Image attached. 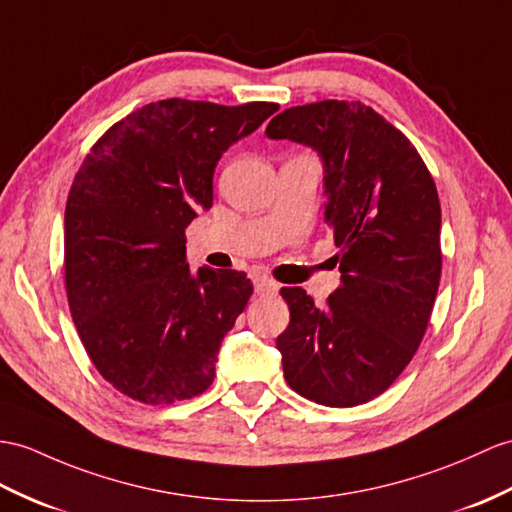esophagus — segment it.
<instances>
[{
  "label": "esophagus",
  "instance_id": "esophagus-1",
  "mask_svg": "<svg viewBox=\"0 0 512 512\" xmlns=\"http://www.w3.org/2000/svg\"><path fill=\"white\" fill-rule=\"evenodd\" d=\"M254 289H256L258 295H276L278 289H280V284L273 282L267 276H256L254 278Z\"/></svg>",
  "mask_w": 512,
  "mask_h": 512
}]
</instances>
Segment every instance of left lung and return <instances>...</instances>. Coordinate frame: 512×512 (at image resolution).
I'll return each instance as SVG.
<instances>
[{
	"label": "left lung",
	"mask_w": 512,
	"mask_h": 512,
	"mask_svg": "<svg viewBox=\"0 0 512 512\" xmlns=\"http://www.w3.org/2000/svg\"><path fill=\"white\" fill-rule=\"evenodd\" d=\"M265 132L319 154L341 263L323 310L299 286L280 291L291 310L276 341L284 378L323 406L365 404L397 380L428 328L441 280L434 180L415 145L360 102L293 106Z\"/></svg>",
	"instance_id": "left-lung-1"
}]
</instances>
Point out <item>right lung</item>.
Instances as JSON below:
<instances>
[{
	"label": "right lung",
	"instance_id": "1",
	"mask_svg": "<svg viewBox=\"0 0 512 512\" xmlns=\"http://www.w3.org/2000/svg\"><path fill=\"white\" fill-rule=\"evenodd\" d=\"M278 104L162 99L115 123L84 158L65 208V286L95 369L143 404L204 393L254 286L186 263L184 230L213 206L223 152Z\"/></svg>",
	"mask_w": 512,
	"mask_h": 512
}]
</instances>
